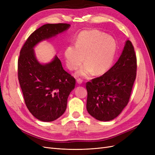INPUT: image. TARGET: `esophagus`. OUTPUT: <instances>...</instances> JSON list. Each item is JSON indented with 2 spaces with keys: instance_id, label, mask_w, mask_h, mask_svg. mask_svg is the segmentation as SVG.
<instances>
[{
  "instance_id": "34e87169",
  "label": "esophagus",
  "mask_w": 155,
  "mask_h": 155,
  "mask_svg": "<svg viewBox=\"0 0 155 155\" xmlns=\"http://www.w3.org/2000/svg\"><path fill=\"white\" fill-rule=\"evenodd\" d=\"M76 81H77V83L79 84V85H81V84L83 83V80L81 79H78Z\"/></svg>"
}]
</instances>
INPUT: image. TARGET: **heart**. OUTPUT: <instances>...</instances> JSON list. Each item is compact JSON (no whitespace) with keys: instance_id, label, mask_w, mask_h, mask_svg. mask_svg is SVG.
Masks as SVG:
<instances>
[{"instance_id":"heart-1","label":"heart","mask_w":155,"mask_h":155,"mask_svg":"<svg viewBox=\"0 0 155 155\" xmlns=\"http://www.w3.org/2000/svg\"><path fill=\"white\" fill-rule=\"evenodd\" d=\"M116 42L112 37L97 30H85L79 34L76 45L68 46L64 51L67 66L70 70L84 64L76 76L87 77L93 72L101 74L109 69L116 51Z\"/></svg>"}]
</instances>
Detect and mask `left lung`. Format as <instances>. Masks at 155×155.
<instances>
[{
    "instance_id": "left-lung-1",
    "label": "left lung",
    "mask_w": 155,
    "mask_h": 155,
    "mask_svg": "<svg viewBox=\"0 0 155 155\" xmlns=\"http://www.w3.org/2000/svg\"><path fill=\"white\" fill-rule=\"evenodd\" d=\"M137 57L133 44L125 42L120 58L103 76L87 83V109L100 121H110L127 105L137 76Z\"/></svg>"
}]
</instances>
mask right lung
I'll use <instances>...</instances> for the list:
<instances>
[{
	"instance_id": "right-lung-1",
	"label": "right lung",
	"mask_w": 155,
	"mask_h": 155,
	"mask_svg": "<svg viewBox=\"0 0 155 155\" xmlns=\"http://www.w3.org/2000/svg\"><path fill=\"white\" fill-rule=\"evenodd\" d=\"M70 26L67 23L42 26L29 36L20 51L18 79L25 104L31 114L41 121H52L63 115L76 80L63 69L57 55L51 62L41 64L34 48L40 42L63 33Z\"/></svg>"
}]
</instances>
